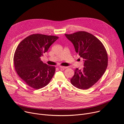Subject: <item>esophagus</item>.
Wrapping results in <instances>:
<instances>
[{"mask_svg": "<svg viewBox=\"0 0 124 124\" xmlns=\"http://www.w3.org/2000/svg\"><path fill=\"white\" fill-rule=\"evenodd\" d=\"M59 68L60 69H64L67 68L68 67H64V66H60L59 67Z\"/></svg>", "mask_w": 124, "mask_h": 124, "instance_id": "34e87169", "label": "esophagus"}]
</instances>
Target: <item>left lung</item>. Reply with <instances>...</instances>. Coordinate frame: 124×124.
<instances>
[{
    "label": "left lung",
    "mask_w": 124,
    "mask_h": 124,
    "mask_svg": "<svg viewBox=\"0 0 124 124\" xmlns=\"http://www.w3.org/2000/svg\"><path fill=\"white\" fill-rule=\"evenodd\" d=\"M65 35L84 62L83 69L75 70L71 83L78 88L87 89L98 81L105 72L108 62L106 50L98 39L87 32L79 31Z\"/></svg>",
    "instance_id": "1"
}]
</instances>
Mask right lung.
<instances>
[{"mask_svg":"<svg viewBox=\"0 0 124 124\" xmlns=\"http://www.w3.org/2000/svg\"><path fill=\"white\" fill-rule=\"evenodd\" d=\"M58 39L54 36L33 34L24 39L17 47L14 57L16 71L31 87H44L54 76L55 67L44 63L40 57Z\"/></svg>","mask_w":124,"mask_h":124,"instance_id":"1","label":"right lung"}]
</instances>
